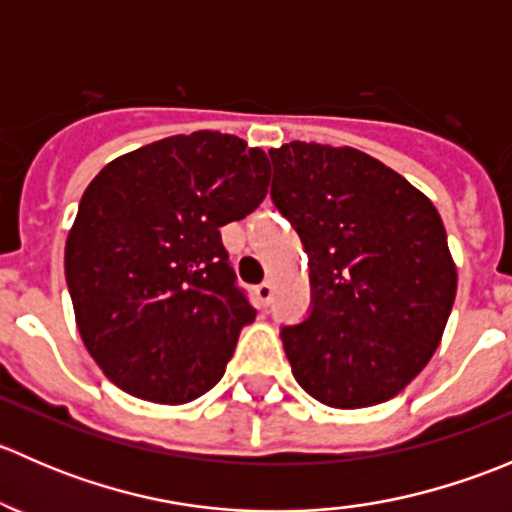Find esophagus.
Here are the masks:
<instances>
[{
  "label": "esophagus",
  "instance_id": "1",
  "mask_svg": "<svg viewBox=\"0 0 512 512\" xmlns=\"http://www.w3.org/2000/svg\"><path fill=\"white\" fill-rule=\"evenodd\" d=\"M272 294H275L272 282H262V285L255 287V297H257V302H260V307H270Z\"/></svg>",
  "mask_w": 512,
  "mask_h": 512
}]
</instances>
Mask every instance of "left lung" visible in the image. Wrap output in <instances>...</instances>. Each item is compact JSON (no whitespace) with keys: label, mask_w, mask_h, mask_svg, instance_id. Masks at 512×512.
<instances>
[{"label":"left lung","mask_w":512,"mask_h":512,"mask_svg":"<svg viewBox=\"0 0 512 512\" xmlns=\"http://www.w3.org/2000/svg\"><path fill=\"white\" fill-rule=\"evenodd\" d=\"M272 200L309 255L312 312L282 329L297 384L332 409H366L406 389L438 349L458 270L431 200L349 146L292 141L270 151Z\"/></svg>","instance_id":"1"}]
</instances>
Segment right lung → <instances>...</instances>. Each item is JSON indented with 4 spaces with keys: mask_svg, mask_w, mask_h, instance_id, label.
Listing matches in <instances>:
<instances>
[{
    "mask_svg": "<svg viewBox=\"0 0 512 512\" xmlns=\"http://www.w3.org/2000/svg\"><path fill=\"white\" fill-rule=\"evenodd\" d=\"M270 173L260 148L195 131L123 153L91 180L64 270L84 347L118 389L178 406L223 379L255 309L220 227L265 200Z\"/></svg>",
    "mask_w": 512,
    "mask_h": 512,
    "instance_id": "add662e5",
    "label": "right lung"
}]
</instances>
